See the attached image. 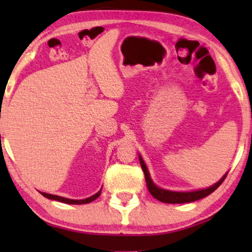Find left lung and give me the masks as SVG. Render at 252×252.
<instances>
[{"mask_svg": "<svg viewBox=\"0 0 252 252\" xmlns=\"http://www.w3.org/2000/svg\"><path fill=\"white\" fill-rule=\"evenodd\" d=\"M139 159H140L141 167H142V170H143L144 178H146V182H147L148 189H149L150 194L153 195L155 198L158 199V201H160L163 203H170V204H179V203L195 202V201H198V199H201V198H204V197H206V196H209L210 194H212V192L222 184V181L225 180V178L227 177V173H226L218 182H216V184L212 185L211 187H208L205 189H198V190H191V191L167 190V189L157 187V186L154 184V181L151 180V178H150V173H149V171H148L147 165L144 164L141 155H139Z\"/></svg>", "mask_w": 252, "mask_h": 252, "instance_id": "left-lung-1", "label": "left lung"}]
</instances>
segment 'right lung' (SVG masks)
I'll return each mask as SVG.
<instances>
[{
	"mask_svg": "<svg viewBox=\"0 0 252 252\" xmlns=\"http://www.w3.org/2000/svg\"><path fill=\"white\" fill-rule=\"evenodd\" d=\"M101 190H102V188H101ZM101 190L96 192L95 195L91 196V197L85 198V199H71V198H66V197H62V196L47 194V192H41V191H40V194H42L44 197H47L49 199H54V201H58L62 203H66V204H86V203H91L93 201H95V199L99 196V194H101Z\"/></svg>",
	"mask_w": 252,
	"mask_h": 252,
	"instance_id": "right-lung-1",
	"label": "right lung"
}]
</instances>
